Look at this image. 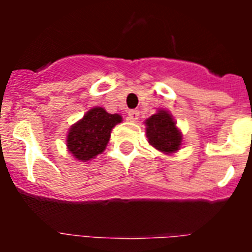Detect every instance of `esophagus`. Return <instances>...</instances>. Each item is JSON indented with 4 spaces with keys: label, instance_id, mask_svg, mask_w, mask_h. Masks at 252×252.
Listing matches in <instances>:
<instances>
[{
    "label": "esophagus",
    "instance_id": "obj_1",
    "mask_svg": "<svg viewBox=\"0 0 252 252\" xmlns=\"http://www.w3.org/2000/svg\"><path fill=\"white\" fill-rule=\"evenodd\" d=\"M139 116H140V113H139V111H137V110L128 111V120H130V121L136 122L137 120H139Z\"/></svg>",
    "mask_w": 252,
    "mask_h": 252
}]
</instances>
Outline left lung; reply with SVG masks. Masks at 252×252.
Returning a JSON list of instances; mask_svg holds the SVG:
<instances>
[{"mask_svg":"<svg viewBox=\"0 0 252 252\" xmlns=\"http://www.w3.org/2000/svg\"><path fill=\"white\" fill-rule=\"evenodd\" d=\"M145 125L149 144L157 150L165 154L179 150L183 136L168 111H158V113L146 120Z\"/></svg>","mask_w":252,"mask_h":252,"instance_id":"1","label":"left lung"}]
</instances>
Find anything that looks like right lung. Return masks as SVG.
Segmentation results:
<instances>
[{"mask_svg":"<svg viewBox=\"0 0 252 252\" xmlns=\"http://www.w3.org/2000/svg\"><path fill=\"white\" fill-rule=\"evenodd\" d=\"M122 121L117 113L111 115L102 107L90 110L81 121L70 127L66 136V146L69 153L77 160L88 161L103 153L110 141L111 131Z\"/></svg>","mask_w":252,"mask_h":252,"instance_id":"obj_1","label":"right lung"}]
</instances>
